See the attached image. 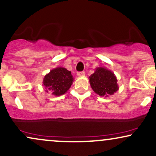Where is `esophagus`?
I'll use <instances>...</instances> for the list:
<instances>
[{"instance_id":"1","label":"esophagus","mask_w":156,"mask_h":156,"mask_svg":"<svg viewBox=\"0 0 156 156\" xmlns=\"http://www.w3.org/2000/svg\"><path fill=\"white\" fill-rule=\"evenodd\" d=\"M77 75H78V76H79V77L84 76H85V72H78V73H77Z\"/></svg>"}]
</instances>
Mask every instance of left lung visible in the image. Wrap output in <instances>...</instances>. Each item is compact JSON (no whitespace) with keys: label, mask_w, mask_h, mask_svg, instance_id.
<instances>
[{"label":"left lung","mask_w":156,"mask_h":156,"mask_svg":"<svg viewBox=\"0 0 156 156\" xmlns=\"http://www.w3.org/2000/svg\"><path fill=\"white\" fill-rule=\"evenodd\" d=\"M89 78L93 91L100 96L107 98L119 89L117 77L112 71L105 67L96 68Z\"/></svg>","instance_id":"left-lung-1"}]
</instances>
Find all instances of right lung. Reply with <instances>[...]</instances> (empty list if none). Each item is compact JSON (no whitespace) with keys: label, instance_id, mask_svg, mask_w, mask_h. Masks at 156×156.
<instances>
[{"label":"right lung","instance_id":"1","mask_svg":"<svg viewBox=\"0 0 156 156\" xmlns=\"http://www.w3.org/2000/svg\"><path fill=\"white\" fill-rule=\"evenodd\" d=\"M74 79L70 71L64 67H56L44 76L42 84L47 92L55 96L65 94L70 88Z\"/></svg>","mask_w":156,"mask_h":156}]
</instances>
